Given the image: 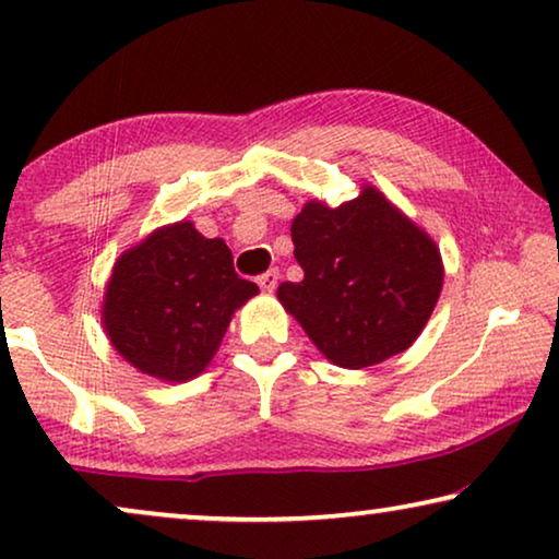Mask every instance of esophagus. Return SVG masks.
Instances as JSON below:
<instances>
[{
	"label": "esophagus",
	"mask_w": 559,
	"mask_h": 559,
	"mask_svg": "<svg viewBox=\"0 0 559 559\" xmlns=\"http://www.w3.org/2000/svg\"><path fill=\"white\" fill-rule=\"evenodd\" d=\"M257 282H259V287L264 289V293H274V287H277V282H280V270L264 272L262 277H259Z\"/></svg>",
	"instance_id": "esophagus-1"
}]
</instances>
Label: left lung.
<instances>
[{
	"instance_id": "obj_1",
	"label": "left lung",
	"mask_w": 559,
	"mask_h": 559,
	"mask_svg": "<svg viewBox=\"0 0 559 559\" xmlns=\"http://www.w3.org/2000/svg\"><path fill=\"white\" fill-rule=\"evenodd\" d=\"M300 282H282L277 300L320 354L341 369H366L407 350L442 289L432 236L373 186L354 201H308L293 221Z\"/></svg>"
}]
</instances>
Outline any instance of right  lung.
<instances>
[{"instance_id":"right-lung-1","label":"right lung","mask_w":559,"mask_h":559,"mask_svg":"<svg viewBox=\"0 0 559 559\" xmlns=\"http://www.w3.org/2000/svg\"><path fill=\"white\" fill-rule=\"evenodd\" d=\"M259 293L234 272L224 239H205L193 221L159 226L114 264L102 323L117 354L170 384L205 371L234 312Z\"/></svg>"}]
</instances>
